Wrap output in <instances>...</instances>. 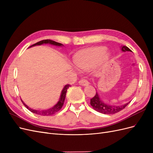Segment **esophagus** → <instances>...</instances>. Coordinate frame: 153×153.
Returning a JSON list of instances; mask_svg holds the SVG:
<instances>
[{
  "instance_id": "1",
  "label": "esophagus",
  "mask_w": 153,
  "mask_h": 153,
  "mask_svg": "<svg viewBox=\"0 0 153 153\" xmlns=\"http://www.w3.org/2000/svg\"><path fill=\"white\" fill-rule=\"evenodd\" d=\"M78 83H79V84L80 85H82V86H87L89 85V82L85 79H82L78 82Z\"/></svg>"
}]
</instances>
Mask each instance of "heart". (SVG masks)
Instances as JSON below:
<instances>
[{"mask_svg":"<svg viewBox=\"0 0 153 153\" xmlns=\"http://www.w3.org/2000/svg\"><path fill=\"white\" fill-rule=\"evenodd\" d=\"M106 50L105 47H95L80 50L74 56V62L80 69H89L94 67L96 70L99 71L110 58V53Z\"/></svg>","mask_w":153,"mask_h":153,"instance_id":"heart-1","label":"heart"}]
</instances>
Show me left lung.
I'll return each instance as SVG.
<instances>
[{
    "instance_id": "8db88e82",
    "label": "left lung",
    "mask_w": 153,
    "mask_h": 153,
    "mask_svg": "<svg viewBox=\"0 0 153 153\" xmlns=\"http://www.w3.org/2000/svg\"><path fill=\"white\" fill-rule=\"evenodd\" d=\"M121 50L123 52H126V51L131 52V50L127 47H126V46H123V47H121ZM129 102H130V101H129ZM129 102L120 106L110 105L108 104H106L103 101L101 100L97 92L96 93V95L92 99H91V105L92 106V108H93L96 111H97V112L104 114H112L119 112L126 107Z\"/></svg>"
}]
</instances>
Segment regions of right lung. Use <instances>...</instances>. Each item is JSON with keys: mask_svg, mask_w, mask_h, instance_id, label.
I'll use <instances>...</instances> for the list:
<instances>
[{"mask_svg": "<svg viewBox=\"0 0 153 153\" xmlns=\"http://www.w3.org/2000/svg\"><path fill=\"white\" fill-rule=\"evenodd\" d=\"M43 44H50V45H52L57 46V47H62V46H63L62 44L57 43V42H56V41H54L50 40V39H45V40L40 41H39V42H38V43H35L34 45H31L30 47H34V46H36V45H43ZM69 86H70V85L68 84V85H66L64 87L63 89L62 90L61 96H60V98H59V100L58 101V102L56 104H55L53 106H52V107H51V108H50L48 109H46V110H34V109L29 108L28 106H27V105H25L24 103V101H23L22 100H21L22 101L23 104H24L25 106V107L28 110H29L30 112H32V113L36 114L39 115H44V116H45V115H53V114H55L56 112H57L58 111H59L61 109V108L62 107V106L64 105V100H65L66 92H67V90H68V89Z\"/></svg>", "mask_w": 153, "mask_h": 153, "instance_id": "obj_1", "label": "right lung"}]
</instances>
